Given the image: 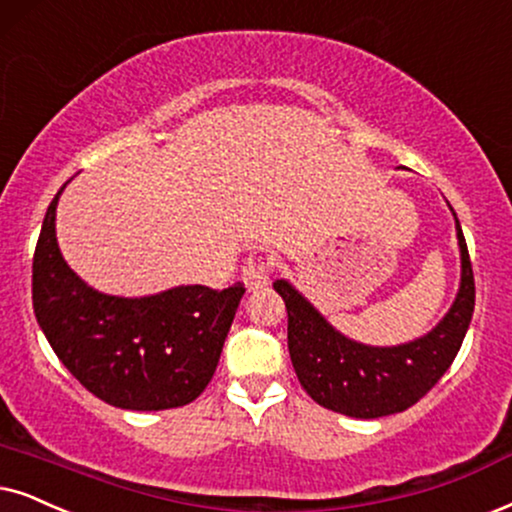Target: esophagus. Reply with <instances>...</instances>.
I'll list each match as a JSON object with an SVG mask.
<instances>
[{"instance_id":"esophagus-1","label":"esophagus","mask_w":512,"mask_h":512,"mask_svg":"<svg viewBox=\"0 0 512 512\" xmlns=\"http://www.w3.org/2000/svg\"><path fill=\"white\" fill-rule=\"evenodd\" d=\"M243 283L245 288L252 290H262L269 286V271H267V264L260 262V260H248V264L243 267Z\"/></svg>"}]
</instances>
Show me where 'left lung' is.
Returning a JSON list of instances; mask_svg holds the SVG:
<instances>
[{
  "mask_svg": "<svg viewBox=\"0 0 512 512\" xmlns=\"http://www.w3.org/2000/svg\"><path fill=\"white\" fill-rule=\"evenodd\" d=\"M454 212V208H451ZM461 286L432 331L401 345L375 347L335 331L319 309L286 278L274 290L288 309V349L297 380L316 404L352 418H383L406 411L446 373L468 333L475 309V278L461 224Z\"/></svg>",
  "mask_w": 512,
  "mask_h": 512,
  "instance_id": "1",
  "label": "left lung"
}]
</instances>
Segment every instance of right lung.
I'll list each match as a JSON object with an SVG mask.
<instances>
[{"label": "right lung", "instance_id": "add662e5", "mask_svg": "<svg viewBox=\"0 0 512 512\" xmlns=\"http://www.w3.org/2000/svg\"><path fill=\"white\" fill-rule=\"evenodd\" d=\"M63 189L44 215L32 260V309L44 338L106 404L127 411L191 404L215 375L243 283L224 290L177 286L146 297L99 293L58 248L56 205Z\"/></svg>", "mask_w": 512, "mask_h": 512}]
</instances>
